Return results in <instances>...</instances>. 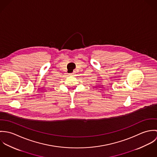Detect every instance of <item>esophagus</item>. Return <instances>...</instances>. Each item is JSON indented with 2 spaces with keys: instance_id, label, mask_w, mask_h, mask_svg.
<instances>
[{
  "instance_id": "esophagus-1",
  "label": "esophagus",
  "mask_w": 157,
  "mask_h": 157,
  "mask_svg": "<svg viewBox=\"0 0 157 157\" xmlns=\"http://www.w3.org/2000/svg\"><path fill=\"white\" fill-rule=\"evenodd\" d=\"M74 74H75V72H72V73H71V74H69L71 75H74Z\"/></svg>"
}]
</instances>
